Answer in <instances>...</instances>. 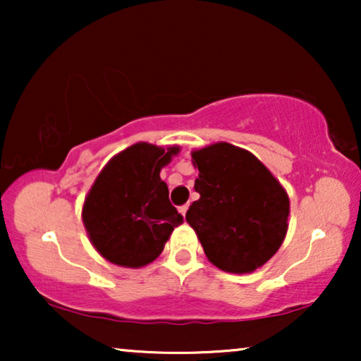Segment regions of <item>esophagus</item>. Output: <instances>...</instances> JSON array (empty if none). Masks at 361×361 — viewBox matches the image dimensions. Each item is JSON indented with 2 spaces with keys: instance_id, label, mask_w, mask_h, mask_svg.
Instances as JSON below:
<instances>
[{
  "instance_id": "obj_1",
  "label": "esophagus",
  "mask_w": 361,
  "mask_h": 361,
  "mask_svg": "<svg viewBox=\"0 0 361 361\" xmlns=\"http://www.w3.org/2000/svg\"><path fill=\"white\" fill-rule=\"evenodd\" d=\"M187 209H189V204H185V205H182V207H179V212L182 215L185 216V214H187Z\"/></svg>"
}]
</instances>
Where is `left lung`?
Here are the masks:
<instances>
[{
    "instance_id": "8db88e82",
    "label": "left lung",
    "mask_w": 361,
    "mask_h": 361,
    "mask_svg": "<svg viewBox=\"0 0 361 361\" xmlns=\"http://www.w3.org/2000/svg\"><path fill=\"white\" fill-rule=\"evenodd\" d=\"M199 200L185 220L207 258L226 273H253L274 256L288 231L289 197L258 157L228 142L192 151Z\"/></svg>"
}]
</instances>
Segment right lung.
Returning a JSON list of instances; mask_svg holds the SVG:
<instances>
[{
  "instance_id": "add662e5",
  "label": "right lung",
  "mask_w": 361,
  "mask_h": 361,
  "mask_svg": "<svg viewBox=\"0 0 361 361\" xmlns=\"http://www.w3.org/2000/svg\"><path fill=\"white\" fill-rule=\"evenodd\" d=\"M179 152L136 142L111 157L85 197L82 219L103 258L125 268L149 264L184 219L159 172Z\"/></svg>"
}]
</instances>
